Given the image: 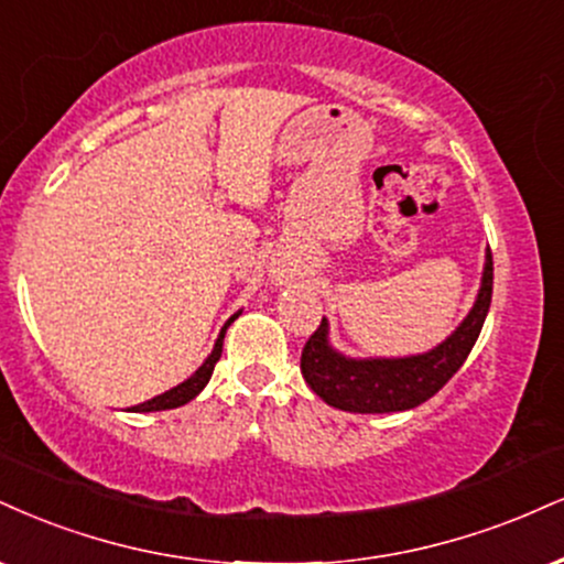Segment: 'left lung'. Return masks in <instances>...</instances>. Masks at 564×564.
<instances>
[{
    "instance_id": "obj_1",
    "label": "left lung",
    "mask_w": 564,
    "mask_h": 564,
    "mask_svg": "<svg viewBox=\"0 0 564 564\" xmlns=\"http://www.w3.org/2000/svg\"><path fill=\"white\" fill-rule=\"evenodd\" d=\"M494 289L491 249L476 307L454 334L429 355L404 359H347L328 347L325 317L302 349V376L310 389L344 412H402L429 402L463 368L476 347Z\"/></svg>"
}]
</instances>
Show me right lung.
<instances>
[{
    "label": "right lung",
    "instance_id": "right-lung-1",
    "mask_svg": "<svg viewBox=\"0 0 564 564\" xmlns=\"http://www.w3.org/2000/svg\"><path fill=\"white\" fill-rule=\"evenodd\" d=\"M234 321H236V315L230 317V321H228L226 325H223L220 336H217V341H215V349H213V355H209V357L205 359V365H202V368L196 370L194 376L188 378V381H183L181 386H175V389H171V391L160 393V397L149 399V402H144V404H135V406H133V412H158V410H173V406H181V404L192 402V399L196 397V393H199L202 389H205L209 378H213V370H215L217 359H220V355H223V338H226V330H228V325L234 323Z\"/></svg>",
    "mask_w": 564,
    "mask_h": 564
}]
</instances>
